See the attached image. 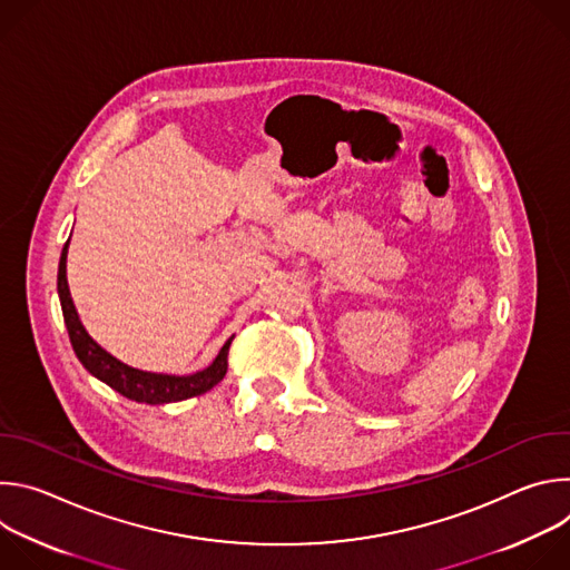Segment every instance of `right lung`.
<instances>
[{
    "label": "right lung",
    "instance_id": "1",
    "mask_svg": "<svg viewBox=\"0 0 570 570\" xmlns=\"http://www.w3.org/2000/svg\"><path fill=\"white\" fill-rule=\"evenodd\" d=\"M67 250H69V240L65 243V248L60 253V264H58V297L62 306V317H65V327L71 341V347L78 356V361L83 363V367L124 394L126 399H132L137 403H174L183 401L189 396L205 394L212 390L216 383L223 381L227 372V352L232 345V338L220 347L216 358L200 372L194 374H165V372H146L132 365H126L117 356H112L108 350H104L83 327V322L78 317V311L73 306V299L69 295L67 286Z\"/></svg>",
    "mask_w": 570,
    "mask_h": 570
}]
</instances>
